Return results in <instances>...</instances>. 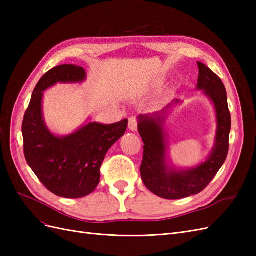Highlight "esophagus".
<instances>
[{
  "label": "esophagus",
  "mask_w": 256,
  "mask_h": 256,
  "mask_svg": "<svg viewBox=\"0 0 256 256\" xmlns=\"http://www.w3.org/2000/svg\"><path fill=\"white\" fill-rule=\"evenodd\" d=\"M138 118H136V116H131V118H129L128 127H129L130 130L136 131L138 129Z\"/></svg>",
  "instance_id": "1"
}]
</instances>
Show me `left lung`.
<instances>
[{
	"label": "left lung",
	"mask_w": 256,
	"mask_h": 256,
	"mask_svg": "<svg viewBox=\"0 0 256 256\" xmlns=\"http://www.w3.org/2000/svg\"><path fill=\"white\" fill-rule=\"evenodd\" d=\"M198 88L204 90L212 100L218 120L216 146L207 161L189 171L168 170L166 166V148L162 130L164 118L158 116L164 111L138 118V132L144 143L140 168L142 180L150 191L166 200L184 198L203 191L218 173L228 154L232 120L226 86L206 65L198 62Z\"/></svg>",
	"instance_id": "obj_1"
}]
</instances>
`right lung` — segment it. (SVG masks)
<instances>
[{
	"instance_id": "add662e5",
	"label": "right lung",
	"mask_w": 256,
	"mask_h": 256,
	"mask_svg": "<svg viewBox=\"0 0 256 256\" xmlns=\"http://www.w3.org/2000/svg\"><path fill=\"white\" fill-rule=\"evenodd\" d=\"M85 74L76 65L50 69L38 81L22 122L26 162L46 188L66 198H83L96 189L106 154L128 125L125 118L112 125L90 122L64 138L49 132L42 115V92L58 82L83 81Z\"/></svg>"
}]
</instances>
